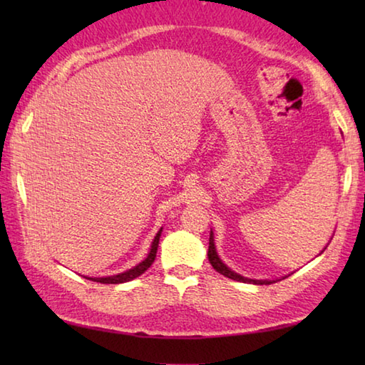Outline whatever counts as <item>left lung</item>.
I'll use <instances>...</instances> for the list:
<instances>
[{"mask_svg":"<svg viewBox=\"0 0 365 365\" xmlns=\"http://www.w3.org/2000/svg\"><path fill=\"white\" fill-rule=\"evenodd\" d=\"M207 257L209 262H211L212 267L222 274L224 277H228V279L237 280V282H243V283H255V285H270V283H275L279 280H252V279H246V277L237 274L232 269H228L227 265L220 261V257L217 256V251H215V245H214V233L211 230V235H209V251H207ZM283 280V279H282Z\"/></svg>","mask_w":365,"mask_h":365,"instance_id":"obj_1","label":"left lung"}]
</instances>
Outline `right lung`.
I'll return each mask as SVG.
<instances>
[{"label":"right lung","instance_id":"add662e5","mask_svg":"<svg viewBox=\"0 0 365 365\" xmlns=\"http://www.w3.org/2000/svg\"><path fill=\"white\" fill-rule=\"evenodd\" d=\"M160 232H163V228L156 233V237L153 240V245H151V250H150V255L146 256L145 261H141L138 265H135V267L128 269L125 272H122L119 275H110V277H95V279H91V277H85V279L88 280H93L98 283H113V285H117V283H125V282H130L133 279H137L141 274H145V272L151 267V264L154 262V259H156V252H158V246H159V237H160Z\"/></svg>","mask_w":365,"mask_h":365}]
</instances>
